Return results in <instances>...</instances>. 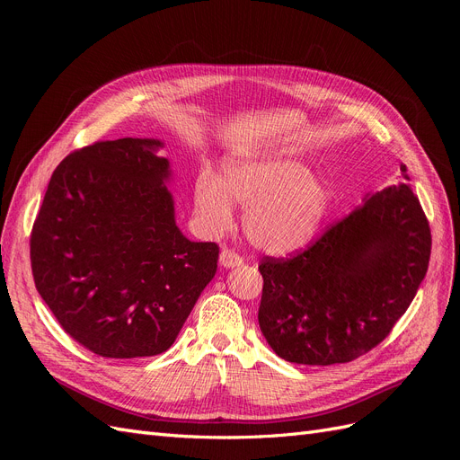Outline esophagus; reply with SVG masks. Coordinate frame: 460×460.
Here are the masks:
<instances>
[{"instance_id": "34e87169", "label": "esophagus", "mask_w": 460, "mask_h": 460, "mask_svg": "<svg viewBox=\"0 0 460 460\" xmlns=\"http://www.w3.org/2000/svg\"><path fill=\"white\" fill-rule=\"evenodd\" d=\"M220 264H222V267H226V269H233V267H240V264H244V259L240 257L238 253H234L233 250L226 248L220 253Z\"/></svg>"}]
</instances>
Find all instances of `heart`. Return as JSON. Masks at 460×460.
Wrapping results in <instances>:
<instances>
[{
  "mask_svg": "<svg viewBox=\"0 0 460 460\" xmlns=\"http://www.w3.org/2000/svg\"><path fill=\"white\" fill-rule=\"evenodd\" d=\"M193 198L210 231L229 226L234 199L246 207L244 231L252 244L269 253H291L317 236L332 193L296 151L278 149L227 164L222 179L203 172Z\"/></svg>",
  "mask_w": 460,
  "mask_h": 460,
  "instance_id": "b5f03b06",
  "label": "heart"
}]
</instances>
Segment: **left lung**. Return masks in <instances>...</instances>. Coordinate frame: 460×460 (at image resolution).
Here are the masks:
<instances>
[{
	"label": "left lung",
	"mask_w": 460,
	"mask_h": 460,
	"mask_svg": "<svg viewBox=\"0 0 460 460\" xmlns=\"http://www.w3.org/2000/svg\"><path fill=\"white\" fill-rule=\"evenodd\" d=\"M366 198L311 246L259 264V326L291 364L333 366L364 356L412 304L430 259L427 216L406 181Z\"/></svg>",
	"instance_id": "8db88e82"
}]
</instances>
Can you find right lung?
I'll return each mask as SVG.
<instances>
[{
  "mask_svg": "<svg viewBox=\"0 0 460 460\" xmlns=\"http://www.w3.org/2000/svg\"><path fill=\"white\" fill-rule=\"evenodd\" d=\"M158 139L96 141L48 184L30 238L35 287L61 328L102 358L165 352L217 269L216 243L175 224Z\"/></svg>",
  "mask_w": 460,
  "mask_h": 460,
  "instance_id": "1",
  "label": "right lung"
}]
</instances>
